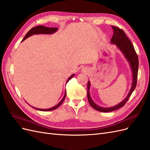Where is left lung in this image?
I'll return each instance as SVG.
<instances>
[{"mask_svg": "<svg viewBox=\"0 0 150 150\" xmlns=\"http://www.w3.org/2000/svg\"><path fill=\"white\" fill-rule=\"evenodd\" d=\"M111 28L113 30V35L111 39V43L112 44L116 45L117 48L123 54L124 57L126 59V61L129 62L130 68L131 69V72H132V84L129 90V91L127 95V96L125 98L124 100H122L116 106L110 108H104L99 106L95 103L93 99L91 97L90 95V86L91 83L89 81L88 83V101L94 110H96L98 111L101 112H111L115 110H117L121 107L123 106L126 101L128 100L131 93H133V91L135 89L136 86L137 84V77H138V57L136 51L134 50V46H133L132 43L130 41V40L128 38L126 35L125 34V32L122 29L117 28L115 26L111 25Z\"/></svg>", "mask_w": 150, "mask_h": 150, "instance_id": "left-lung-1", "label": "left lung"}]
</instances>
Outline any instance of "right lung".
<instances>
[{
	"instance_id": "right-lung-1",
	"label": "right lung",
	"mask_w": 150,
	"mask_h": 150,
	"mask_svg": "<svg viewBox=\"0 0 150 150\" xmlns=\"http://www.w3.org/2000/svg\"><path fill=\"white\" fill-rule=\"evenodd\" d=\"M57 30H58V29L57 28H47V27H45L44 25H38V26L34 27V28H32L30 30H29L28 33H27L26 35H25V37L24 38L23 40H22V42L24 41L25 39H26L27 38H28L29 37H30V36L33 35L34 34H52L55 33L56 32H57ZM74 75L75 74H72V75L70 76L69 78L67 79V80L66 81V84L71 79H72V78H73ZM66 91H65L64 97L62 98V99H61V101L59 103L57 104H56V106H54V107L51 108H49V109H40V108H37L33 107V106H30L32 108H34V109H36V110H39V111H52V110H56V108H57L59 106H61V104L63 103V101H64V99L66 98Z\"/></svg>"
}]
</instances>
